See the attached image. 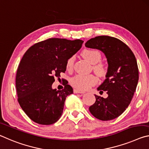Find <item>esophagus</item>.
Returning a JSON list of instances; mask_svg holds the SVG:
<instances>
[{
  "instance_id": "obj_1",
  "label": "esophagus",
  "mask_w": 149,
  "mask_h": 149,
  "mask_svg": "<svg viewBox=\"0 0 149 149\" xmlns=\"http://www.w3.org/2000/svg\"><path fill=\"white\" fill-rule=\"evenodd\" d=\"M73 92H74V94H83V93H84V92L80 91H79V90H77V89L73 90Z\"/></svg>"
}]
</instances>
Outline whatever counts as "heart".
<instances>
[{"label": "heart", "instance_id": "heart-1", "mask_svg": "<svg viewBox=\"0 0 149 149\" xmlns=\"http://www.w3.org/2000/svg\"><path fill=\"white\" fill-rule=\"evenodd\" d=\"M82 55L92 64H95L94 69L97 74L103 76L107 72L106 65L102 62H99L102 58V54L98 50L93 49H85L82 52ZM75 61L74 56H70L66 61V69L69 71L72 70L74 67ZM99 63H97V62ZM97 78L93 74L84 75L81 74H76L70 80V83L72 86L80 91H86L90 88L94 86L97 83Z\"/></svg>", "mask_w": 149, "mask_h": 149}]
</instances>
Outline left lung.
<instances>
[{
    "label": "left lung",
    "mask_w": 149,
    "mask_h": 149,
    "mask_svg": "<svg viewBox=\"0 0 149 149\" xmlns=\"http://www.w3.org/2000/svg\"><path fill=\"white\" fill-rule=\"evenodd\" d=\"M85 46L103 52L108 63L106 79L97 88L106 91V98L95 94L96 102L90 106L92 115L102 121L118 118L131 103L139 80V69L135 55L118 38L100 36L86 41Z\"/></svg>",
    "instance_id": "left-lung-1"
}]
</instances>
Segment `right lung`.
<instances>
[{"label":"right lung","instance_id":"right-lung-1","mask_svg":"<svg viewBox=\"0 0 149 149\" xmlns=\"http://www.w3.org/2000/svg\"><path fill=\"white\" fill-rule=\"evenodd\" d=\"M82 43L80 40L49 38L24 53L16 72L17 96L22 109L34 122L52 125L61 118L66 97L73 90L65 79L61 91L52 89V84L55 78L60 79L68 58L81 48Z\"/></svg>","mask_w":149,"mask_h":149}]
</instances>
